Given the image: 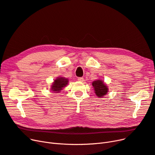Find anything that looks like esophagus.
Here are the masks:
<instances>
[{"label": "esophagus", "mask_w": 155, "mask_h": 155, "mask_svg": "<svg viewBox=\"0 0 155 155\" xmlns=\"http://www.w3.org/2000/svg\"><path fill=\"white\" fill-rule=\"evenodd\" d=\"M78 81L80 82H83L84 81V78L83 77H79V78H78Z\"/></svg>", "instance_id": "1"}]
</instances>
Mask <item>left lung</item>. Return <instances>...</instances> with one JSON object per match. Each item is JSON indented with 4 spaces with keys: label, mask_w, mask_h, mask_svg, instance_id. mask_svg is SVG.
I'll return each mask as SVG.
<instances>
[{
    "label": "left lung",
    "mask_w": 155,
    "mask_h": 155,
    "mask_svg": "<svg viewBox=\"0 0 155 155\" xmlns=\"http://www.w3.org/2000/svg\"><path fill=\"white\" fill-rule=\"evenodd\" d=\"M92 85L94 87L93 89L94 90L95 94L99 98L104 97L107 94L108 89L104 81H102L101 80H96V81H93Z\"/></svg>",
    "instance_id": "8db88e82"
}]
</instances>
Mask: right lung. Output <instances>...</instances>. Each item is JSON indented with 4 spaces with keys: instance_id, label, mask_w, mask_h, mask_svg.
I'll return each mask as SVG.
<instances>
[{
    "instance_id": "right-lung-1",
    "label": "right lung",
    "mask_w": 155,
    "mask_h": 155,
    "mask_svg": "<svg viewBox=\"0 0 155 155\" xmlns=\"http://www.w3.org/2000/svg\"><path fill=\"white\" fill-rule=\"evenodd\" d=\"M68 84V79L62 77L57 78L54 81L51 86V91H54V93H59L60 91L64 88Z\"/></svg>"
}]
</instances>
